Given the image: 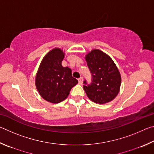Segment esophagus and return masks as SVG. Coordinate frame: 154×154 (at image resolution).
<instances>
[{
  "instance_id": "1",
  "label": "esophagus",
  "mask_w": 154,
  "mask_h": 154,
  "mask_svg": "<svg viewBox=\"0 0 154 154\" xmlns=\"http://www.w3.org/2000/svg\"><path fill=\"white\" fill-rule=\"evenodd\" d=\"M78 82H79V84H82L83 83V77H81L79 79H78Z\"/></svg>"
}]
</instances>
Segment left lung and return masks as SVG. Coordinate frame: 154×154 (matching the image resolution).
I'll return each instance as SVG.
<instances>
[{
  "mask_svg": "<svg viewBox=\"0 0 154 154\" xmlns=\"http://www.w3.org/2000/svg\"><path fill=\"white\" fill-rule=\"evenodd\" d=\"M92 75L90 85H83L88 97L98 104L111 102L120 90L122 77L111 57L100 49H94L85 57ZM86 84L85 80L83 82Z\"/></svg>",
  "mask_w": 154,
  "mask_h": 154,
  "instance_id": "obj_1",
  "label": "left lung"
}]
</instances>
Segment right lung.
Returning a JSON list of instances; mask_svg holds the SVG:
<instances>
[{
	"label": "right lung",
	"instance_id": "obj_1",
	"mask_svg": "<svg viewBox=\"0 0 154 154\" xmlns=\"http://www.w3.org/2000/svg\"><path fill=\"white\" fill-rule=\"evenodd\" d=\"M64 54L60 48L51 49L43 57L36 72V90L49 103L56 104L65 100L71 88L78 83L72 77L71 69L62 66Z\"/></svg>",
	"mask_w": 154,
	"mask_h": 154
}]
</instances>
